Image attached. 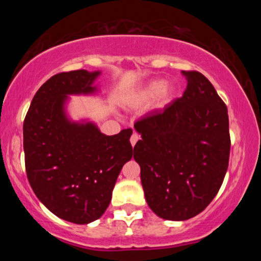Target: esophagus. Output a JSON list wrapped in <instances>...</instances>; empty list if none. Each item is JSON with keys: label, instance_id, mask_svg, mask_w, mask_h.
I'll list each match as a JSON object with an SVG mask.
<instances>
[{"label": "esophagus", "instance_id": "34e87169", "mask_svg": "<svg viewBox=\"0 0 261 261\" xmlns=\"http://www.w3.org/2000/svg\"><path fill=\"white\" fill-rule=\"evenodd\" d=\"M139 139H140V135L137 134V133H134L133 135H131V137H130L131 145H133V146L136 145V142H137V141H139Z\"/></svg>", "mask_w": 261, "mask_h": 261}]
</instances>
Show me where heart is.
<instances>
[{
	"instance_id": "obj_1",
	"label": "heart",
	"mask_w": 261,
	"mask_h": 261,
	"mask_svg": "<svg viewBox=\"0 0 261 261\" xmlns=\"http://www.w3.org/2000/svg\"><path fill=\"white\" fill-rule=\"evenodd\" d=\"M173 94H174V88L170 85H164L160 80H155L149 82L142 91L139 92V94L135 97V103L136 104H145L148 100L153 99L154 97H158V104L160 106H166L172 100Z\"/></svg>"
}]
</instances>
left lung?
I'll use <instances>...</instances> for the list:
<instances>
[{
    "label": "left lung",
    "mask_w": 261,
    "mask_h": 261,
    "mask_svg": "<svg viewBox=\"0 0 261 261\" xmlns=\"http://www.w3.org/2000/svg\"><path fill=\"white\" fill-rule=\"evenodd\" d=\"M180 98L135 122L134 147L146 201L157 216L185 221L217 195L228 168V112L211 82L197 71Z\"/></svg>",
    "instance_id": "left-lung-1"
}]
</instances>
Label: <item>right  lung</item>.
Here are the masks:
<instances>
[{
    "label": "right lung",
    "instance_id": "right-lung-1",
    "mask_svg": "<svg viewBox=\"0 0 261 261\" xmlns=\"http://www.w3.org/2000/svg\"><path fill=\"white\" fill-rule=\"evenodd\" d=\"M99 71L61 72L33 98L23 124L29 184L54 215L77 224L106 212L119 173L133 157L131 128L107 136L93 122H72L65 112L71 94H91Z\"/></svg>",
    "mask_w": 261,
    "mask_h": 261
}]
</instances>
